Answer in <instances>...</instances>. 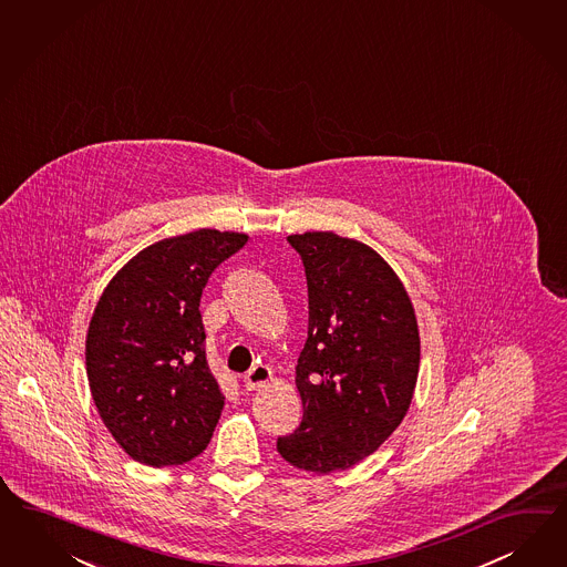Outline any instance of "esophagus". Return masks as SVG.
Returning a JSON list of instances; mask_svg holds the SVG:
<instances>
[{"mask_svg":"<svg viewBox=\"0 0 567 567\" xmlns=\"http://www.w3.org/2000/svg\"><path fill=\"white\" fill-rule=\"evenodd\" d=\"M271 379H274V374H271V369H269V367H265V364H257V367H252L250 371L244 374V388H265V385H267V383H269Z\"/></svg>","mask_w":567,"mask_h":567,"instance_id":"obj_1","label":"esophagus"}]
</instances>
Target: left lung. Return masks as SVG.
I'll return each instance as SVG.
<instances>
[{
	"instance_id": "obj_1",
	"label": "left lung",
	"mask_w": 567,
	"mask_h": 567,
	"mask_svg": "<svg viewBox=\"0 0 567 567\" xmlns=\"http://www.w3.org/2000/svg\"><path fill=\"white\" fill-rule=\"evenodd\" d=\"M305 262L308 338L296 367L305 416L277 439L296 468L329 474L377 452L412 402L421 338L410 296L371 246L333 231L288 236Z\"/></svg>"
}]
</instances>
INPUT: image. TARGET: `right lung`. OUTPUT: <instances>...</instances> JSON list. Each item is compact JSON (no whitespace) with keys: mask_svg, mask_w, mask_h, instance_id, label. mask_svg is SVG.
Instances as JSON below:
<instances>
[{"mask_svg":"<svg viewBox=\"0 0 567 567\" xmlns=\"http://www.w3.org/2000/svg\"><path fill=\"white\" fill-rule=\"evenodd\" d=\"M246 234L196 229L151 244L101 293L86 333L99 416L132 460L163 468L209 445L224 393L205 354L200 296Z\"/></svg>","mask_w":567,"mask_h":567,"instance_id":"1","label":"right lung"}]
</instances>
